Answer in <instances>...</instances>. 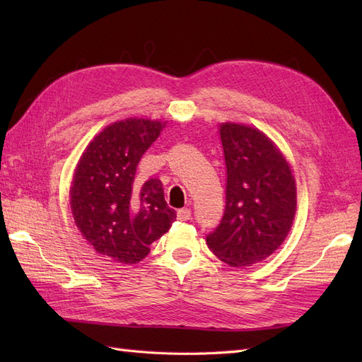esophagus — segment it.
Masks as SVG:
<instances>
[{
    "label": "esophagus",
    "mask_w": 362,
    "mask_h": 362,
    "mask_svg": "<svg viewBox=\"0 0 362 362\" xmlns=\"http://www.w3.org/2000/svg\"><path fill=\"white\" fill-rule=\"evenodd\" d=\"M177 217H178V221H181V222H187V221H190L192 213H190L189 208H180V210L177 211Z\"/></svg>",
    "instance_id": "obj_1"
}]
</instances>
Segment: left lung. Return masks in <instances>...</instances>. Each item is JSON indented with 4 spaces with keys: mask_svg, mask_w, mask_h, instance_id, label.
Instances as JSON below:
<instances>
[{
    "mask_svg": "<svg viewBox=\"0 0 362 362\" xmlns=\"http://www.w3.org/2000/svg\"><path fill=\"white\" fill-rule=\"evenodd\" d=\"M226 205L221 223L206 235L213 254L242 267L272 255L290 233L296 184L288 163L261 131L222 124Z\"/></svg>",
    "mask_w": 362,
    "mask_h": 362,
    "instance_id": "obj_1",
    "label": "left lung"
}]
</instances>
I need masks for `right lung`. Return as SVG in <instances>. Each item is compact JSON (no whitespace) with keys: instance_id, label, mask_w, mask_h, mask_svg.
I'll list each match as a JSON object with an SVG mask.
<instances>
[{"instance_id":"right-lung-1","label":"right lung","mask_w":362,"mask_h":362,"mask_svg":"<svg viewBox=\"0 0 362 362\" xmlns=\"http://www.w3.org/2000/svg\"><path fill=\"white\" fill-rule=\"evenodd\" d=\"M164 124L125 119L108 125L86 148L75 169L71 208L83 237L98 254L136 264L177 221L163 184L134 180L137 164Z\"/></svg>"}]
</instances>
